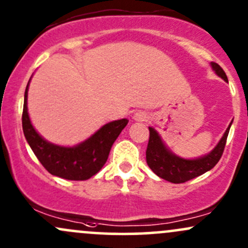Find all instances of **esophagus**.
<instances>
[{
  "label": "esophagus",
  "instance_id": "34e87169",
  "mask_svg": "<svg viewBox=\"0 0 248 248\" xmlns=\"http://www.w3.org/2000/svg\"><path fill=\"white\" fill-rule=\"evenodd\" d=\"M133 120L138 122H143L148 120V116H147V114L143 113V111H138V113H135L134 115H133Z\"/></svg>",
  "mask_w": 248,
  "mask_h": 248
}]
</instances>
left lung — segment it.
<instances>
[{
  "instance_id": "obj_1",
  "label": "left lung",
  "mask_w": 248,
  "mask_h": 248,
  "mask_svg": "<svg viewBox=\"0 0 248 248\" xmlns=\"http://www.w3.org/2000/svg\"><path fill=\"white\" fill-rule=\"evenodd\" d=\"M211 67L219 78L228 82L227 76L219 64L211 62ZM232 122L233 120L217 146L209 153L195 159H185L174 154L164 142L159 133L153 127H149V141L146 151L147 165L157 176L173 184H182L197 178L211 170L217 164L224 152Z\"/></svg>"
}]
</instances>
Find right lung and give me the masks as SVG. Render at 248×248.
Wrapping results in <instances>:
<instances>
[{"label": "right lung", "mask_w": 248, "mask_h": 248, "mask_svg": "<svg viewBox=\"0 0 248 248\" xmlns=\"http://www.w3.org/2000/svg\"><path fill=\"white\" fill-rule=\"evenodd\" d=\"M29 82L24 92L22 128L24 138L31 151L43 167L53 175L76 181L92 178L106 164L114 141L127 126L128 120L121 119L108 122L97 129L93 135L75 146H60L51 143L37 133L29 118L27 106Z\"/></svg>", "instance_id": "right-lung-1"}]
</instances>
